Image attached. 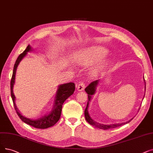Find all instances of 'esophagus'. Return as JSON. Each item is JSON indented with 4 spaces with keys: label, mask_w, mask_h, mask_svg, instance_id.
Returning <instances> with one entry per match:
<instances>
[{
    "label": "esophagus",
    "mask_w": 153,
    "mask_h": 153,
    "mask_svg": "<svg viewBox=\"0 0 153 153\" xmlns=\"http://www.w3.org/2000/svg\"><path fill=\"white\" fill-rule=\"evenodd\" d=\"M85 87V84L84 82H79V84L77 86V89L78 91H82L84 89Z\"/></svg>",
    "instance_id": "1"
}]
</instances>
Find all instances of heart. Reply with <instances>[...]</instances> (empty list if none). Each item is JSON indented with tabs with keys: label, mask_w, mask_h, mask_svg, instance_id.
<instances>
[{
	"label": "heart",
	"mask_w": 153,
	"mask_h": 153,
	"mask_svg": "<svg viewBox=\"0 0 153 153\" xmlns=\"http://www.w3.org/2000/svg\"><path fill=\"white\" fill-rule=\"evenodd\" d=\"M108 52L107 49L102 47L91 46L78 52L75 56V61L79 65L88 66L101 60L108 54ZM106 61L105 60L99 61L94 68H92L91 74L92 76L99 74L103 70Z\"/></svg>",
	"instance_id": "b5f03b06"
}]
</instances>
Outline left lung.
Masks as SVG:
<instances>
[{
  "label": "left lung",
  "mask_w": 153,
  "mask_h": 153,
  "mask_svg": "<svg viewBox=\"0 0 153 153\" xmlns=\"http://www.w3.org/2000/svg\"><path fill=\"white\" fill-rule=\"evenodd\" d=\"M101 81L100 79H99V80H96L95 81H93L92 82H91L87 88L85 89V92L88 93V104H87V106H86V108L84 111V115H85V117L86 121H87L90 124L92 125L93 126H94L96 128H99V129H102L104 130L105 129H112V128H115L117 127H119V126L126 124H128V123H129L132 119H131L130 120H129L127 122H125V123H116V124H101V123H99L97 122H96V121H94V119H92L89 113V111H88V108H89V102L92 99V96L95 94V93L96 92V89L97 88V85H99V82H100ZM144 84H146L145 81H144ZM146 85V84H145ZM146 89V85H145V88ZM146 90V89H145Z\"/></svg>",
  "instance_id": "obj_1"
}]
</instances>
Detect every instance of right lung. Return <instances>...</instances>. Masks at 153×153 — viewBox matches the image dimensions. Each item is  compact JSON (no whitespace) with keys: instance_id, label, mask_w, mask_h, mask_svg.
Here are the masks:
<instances>
[{"instance_id":"right-lung-1","label":"right lung","mask_w":153,"mask_h":153,"mask_svg":"<svg viewBox=\"0 0 153 153\" xmlns=\"http://www.w3.org/2000/svg\"><path fill=\"white\" fill-rule=\"evenodd\" d=\"M32 51L33 49L31 48V46L30 45H28L27 48L25 49V51L21 54L19 56L18 58L17 59L14 66L12 76L10 81L11 97L17 114L23 122L36 128L46 129L54 126L59 121V119H60L62 104L66 99L70 97L72 94H73V93H74L75 91V84L74 82H68L58 85L54 105H53L52 110L49 112H48V114H46L37 119H32L23 116L21 113V112L19 111L16 106V97L14 94V92H13V88H14L15 84L16 71L19 63L21 62L24 57L27 54V52Z\"/></svg>"}]
</instances>
